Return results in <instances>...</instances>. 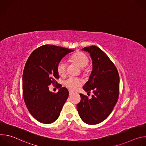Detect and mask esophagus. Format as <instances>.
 <instances>
[{"instance_id": "1", "label": "esophagus", "mask_w": 146, "mask_h": 146, "mask_svg": "<svg viewBox=\"0 0 146 146\" xmlns=\"http://www.w3.org/2000/svg\"><path fill=\"white\" fill-rule=\"evenodd\" d=\"M69 95H71L73 94V92H72L71 91H69Z\"/></svg>"}]
</instances>
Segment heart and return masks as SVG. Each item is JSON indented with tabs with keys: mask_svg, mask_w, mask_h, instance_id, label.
<instances>
[{
	"mask_svg": "<svg viewBox=\"0 0 146 146\" xmlns=\"http://www.w3.org/2000/svg\"><path fill=\"white\" fill-rule=\"evenodd\" d=\"M70 59L81 68H84L87 66L89 62L88 56L84 53L80 51L73 54L70 56ZM66 69L67 64L64 60H60L58 62L56 65V71L60 76L63 77L66 74ZM81 81L79 79L73 77H70L64 82V85L71 91L76 90L81 86Z\"/></svg>",
	"mask_w": 146,
	"mask_h": 146,
	"instance_id": "obj_1",
	"label": "heart"
}]
</instances>
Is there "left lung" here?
<instances>
[{"label": "left lung", "instance_id": "obj_1", "mask_svg": "<svg viewBox=\"0 0 146 146\" xmlns=\"http://www.w3.org/2000/svg\"><path fill=\"white\" fill-rule=\"evenodd\" d=\"M82 50L90 54L92 71L83 90L94 95L92 98L80 94L81 100L77 109L81 119L89 125H95L106 119L117 102L119 91L118 70L109 56L95 46Z\"/></svg>", "mask_w": 146, "mask_h": 146}]
</instances>
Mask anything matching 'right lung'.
<instances>
[{"label":"right lung","instance_id":"1","mask_svg":"<svg viewBox=\"0 0 146 146\" xmlns=\"http://www.w3.org/2000/svg\"><path fill=\"white\" fill-rule=\"evenodd\" d=\"M73 51L46 44L35 50L26 62L23 75L24 99L31 114L40 122L48 124L56 121L68 98L66 88L59 87L58 92L53 93L48 87L57 84L58 62Z\"/></svg>","mask_w":146,"mask_h":146}]
</instances>
